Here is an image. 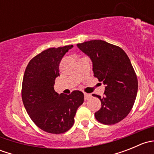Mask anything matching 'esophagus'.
<instances>
[{"label":"esophagus","instance_id":"34e87169","mask_svg":"<svg viewBox=\"0 0 154 154\" xmlns=\"http://www.w3.org/2000/svg\"><path fill=\"white\" fill-rule=\"evenodd\" d=\"M91 94H87V93H84V99L85 100H89L90 98H91Z\"/></svg>","mask_w":154,"mask_h":154}]
</instances>
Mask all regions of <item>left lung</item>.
Segmentation results:
<instances>
[{
  "mask_svg": "<svg viewBox=\"0 0 154 154\" xmlns=\"http://www.w3.org/2000/svg\"><path fill=\"white\" fill-rule=\"evenodd\" d=\"M77 46L92 62L94 77L105 85L103 97L92 94L101 102L95 119L107 125L121 122L133 108L138 91L137 77L130 59L122 48L103 40Z\"/></svg>",
  "mask_w": 154,
  "mask_h": 154,
  "instance_id": "obj_1",
  "label": "left lung"
}]
</instances>
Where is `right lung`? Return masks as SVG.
<instances>
[{"label": "right lung", "instance_id": "1", "mask_svg": "<svg viewBox=\"0 0 154 154\" xmlns=\"http://www.w3.org/2000/svg\"><path fill=\"white\" fill-rule=\"evenodd\" d=\"M73 47L48 48L33 57L24 71L23 103L32 122L47 133L60 134L68 131L84 100L83 93L78 90L70 94H58L54 90L60 62Z\"/></svg>", "mask_w": 154, "mask_h": 154}]
</instances>
